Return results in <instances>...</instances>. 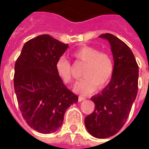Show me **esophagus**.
Listing matches in <instances>:
<instances>
[{"label":"esophagus","instance_id":"1","mask_svg":"<svg viewBox=\"0 0 149 149\" xmlns=\"http://www.w3.org/2000/svg\"><path fill=\"white\" fill-rule=\"evenodd\" d=\"M85 100V97H82V96H80V97H78V100L81 102V101H83V100Z\"/></svg>","mask_w":149,"mask_h":149}]
</instances>
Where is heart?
Masks as SVG:
<instances>
[{
  "label": "heart",
  "instance_id": "heart-1",
  "mask_svg": "<svg viewBox=\"0 0 149 149\" xmlns=\"http://www.w3.org/2000/svg\"><path fill=\"white\" fill-rule=\"evenodd\" d=\"M72 56L77 61L86 64L83 72L84 78L76 84V93L88 95L94 93L97 87L103 88L109 83L114 72V63L109 53L100 52L94 47L84 46L74 51ZM56 71L64 83L72 82V66L65 57L57 60Z\"/></svg>",
  "mask_w": 149,
  "mask_h": 149
}]
</instances>
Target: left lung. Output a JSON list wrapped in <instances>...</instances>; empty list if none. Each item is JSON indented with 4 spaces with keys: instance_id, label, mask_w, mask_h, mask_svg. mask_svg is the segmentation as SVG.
<instances>
[{
    "instance_id": "8db88e82",
    "label": "left lung",
    "mask_w": 149,
    "mask_h": 149,
    "mask_svg": "<svg viewBox=\"0 0 149 149\" xmlns=\"http://www.w3.org/2000/svg\"><path fill=\"white\" fill-rule=\"evenodd\" d=\"M99 37L111 45L114 72L106 87L91 98L95 109L84 124L93 136L104 139L116 134L128 119L137 95L139 68L132 50L121 40L110 33Z\"/></svg>"
}]
</instances>
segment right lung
I'll list each match as a JSON object with an SVG mask.
<instances>
[{
	"label": "right lung",
	"mask_w": 149,
	"mask_h": 149,
	"mask_svg": "<svg viewBox=\"0 0 149 149\" xmlns=\"http://www.w3.org/2000/svg\"><path fill=\"white\" fill-rule=\"evenodd\" d=\"M68 47L43 34L24 44L15 64L13 84L21 114L28 125L40 133L56 131L65 111L78 101L56 71V63Z\"/></svg>",
	"instance_id": "right-lung-1"
}]
</instances>
